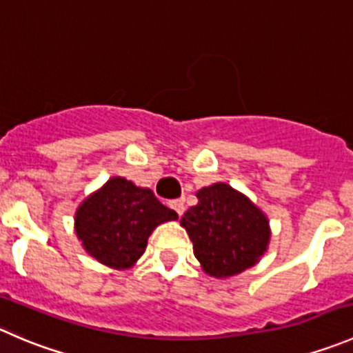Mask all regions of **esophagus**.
I'll return each instance as SVG.
<instances>
[{"mask_svg": "<svg viewBox=\"0 0 353 353\" xmlns=\"http://www.w3.org/2000/svg\"><path fill=\"white\" fill-rule=\"evenodd\" d=\"M170 208H172L178 216L183 214V211H185V205H183V201H181V199H175V201L170 202Z\"/></svg>", "mask_w": 353, "mask_h": 353, "instance_id": "34e87169", "label": "esophagus"}]
</instances>
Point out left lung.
<instances>
[{
    "label": "left lung",
    "mask_w": 353,
    "mask_h": 353,
    "mask_svg": "<svg viewBox=\"0 0 353 353\" xmlns=\"http://www.w3.org/2000/svg\"><path fill=\"white\" fill-rule=\"evenodd\" d=\"M199 202L180 219L187 230L194 256L214 278H228L259 263L268 250L271 230L266 214L226 183L197 192Z\"/></svg>",
    "instance_id": "1"
}]
</instances>
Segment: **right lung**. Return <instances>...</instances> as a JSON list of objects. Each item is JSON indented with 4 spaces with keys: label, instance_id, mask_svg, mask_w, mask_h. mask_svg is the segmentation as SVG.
Masks as SVG:
<instances>
[{
    "label": "right lung",
    "instance_id": "add662e5",
    "mask_svg": "<svg viewBox=\"0 0 353 353\" xmlns=\"http://www.w3.org/2000/svg\"><path fill=\"white\" fill-rule=\"evenodd\" d=\"M178 219L173 209L121 176L90 194L75 212V233L89 256L113 270H128L148 247L152 230Z\"/></svg>",
    "mask_w": 353,
    "mask_h": 353
}]
</instances>
